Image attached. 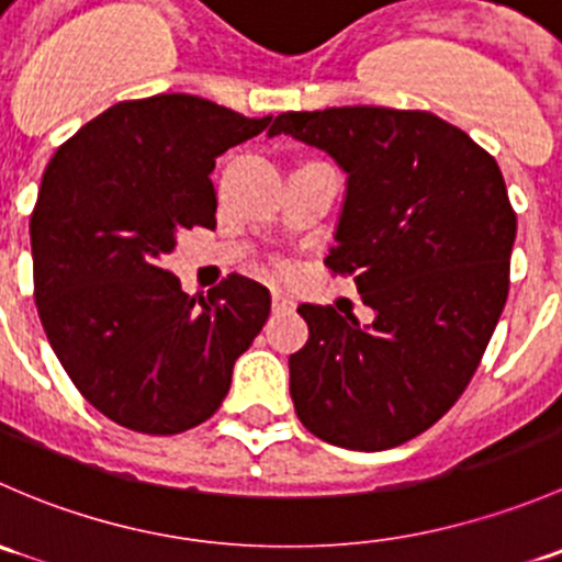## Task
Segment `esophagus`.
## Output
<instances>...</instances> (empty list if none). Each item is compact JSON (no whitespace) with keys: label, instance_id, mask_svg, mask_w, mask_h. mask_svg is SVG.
<instances>
[{"label":"esophagus","instance_id":"1","mask_svg":"<svg viewBox=\"0 0 562 562\" xmlns=\"http://www.w3.org/2000/svg\"><path fill=\"white\" fill-rule=\"evenodd\" d=\"M271 307H274V313H291L296 304H293V299L288 296L285 291H280V288H274L271 291Z\"/></svg>","mask_w":562,"mask_h":562}]
</instances>
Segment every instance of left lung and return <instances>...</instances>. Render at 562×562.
I'll use <instances>...</instances> for the list:
<instances>
[{"mask_svg": "<svg viewBox=\"0 0 562 562\" xmlns=\"http://www.w3.org/2000/svg\"><path fill=\"white\" fill-rule=\"evenodd\" d=\"M326 151L345 198L326 266L353 274L375 321L302 304L310 339L288 359L315 438L383 451L432 427L473 378L508 296L517 214L495 157L427 111H288L269 138Z\"/></svg>", "mask_w": 562, "mask_h": 562, "instance_id": "1", "label": "left lung"}]
</instances>
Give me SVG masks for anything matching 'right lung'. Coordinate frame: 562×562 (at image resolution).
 Instances as JSON below:
<instances>
[{
	"instance_id": "add662e5",
	"label": "right lung",
	"mask_w": 562,
	"mask_h": 562,
	"mask_svg": "<svg viewBox=\"0 0 562 562\" xmlns=\"http://www.w3.org/2000/svg\"><path fill=\"white\" fill-rule=\"evenodd\" d=\"M195 94L116 103L56 149L30 220L45 337L89 405L144 435L206 422L271 310L231 274L206 296L166 269L181 231L214 228L220 155L263 133Z\"/></svg>"
}]
</instances>
